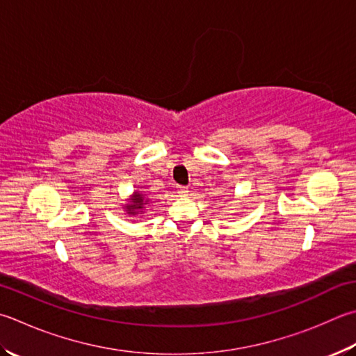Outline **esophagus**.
Wrapping results in <instances>:
<instances>
[{"label":"esophagus","instance_id":"1","mask_svg":"<svg viewBox=\"0 0 356 356\" xmlns=\"http://www.w3.org/2000/svg\"><path fill=\"white\" fill-rule=\"evenodd\" d=\"M178 193L179 197H186L187 193H189V189H187V187H178Z\"/></svg>","mask_w":356,"mask_h":356}]
</instances>
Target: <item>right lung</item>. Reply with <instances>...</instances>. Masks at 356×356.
I'll return each mask as SVG.
<instances>
[{
  "label": "right lung",
  "instance_id": "1",
  "mask_svg": "<svg viewBox=\"0 0 356 356\" xmlns=\"http://www.w3.org/2000/svg\"><path fill=\"white\" fill-rule=\"evenodd\" d=\"M149 203H150V200L147 198L144 193L135 192L130 198V203L125 204V211H127V213H129V216H138L139 212H143L144 206L149 204Z\"/></svg>",
  "mask_w": 356,
  "mask_h": 356
}]
</instances>
